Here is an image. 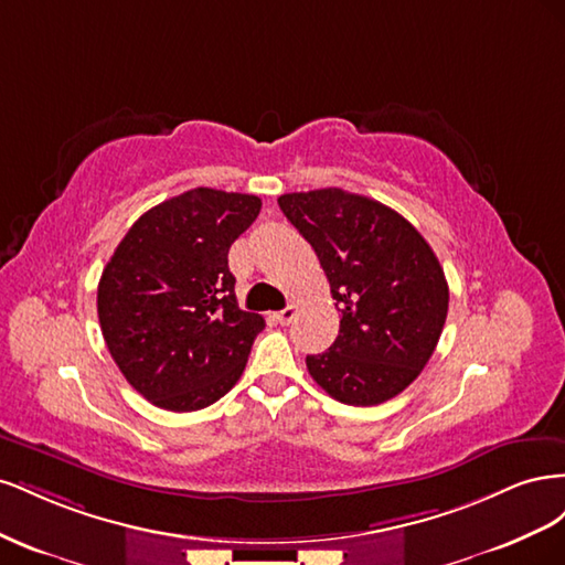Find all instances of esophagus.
Instances as JSON below:
<instances>
[{
  "mask_svg": "<svg viewBox=\"0 0 565 565\" xmlns=\"http://www.w3.org/2000/svg\"><path fill=\"white\" fill-rule=\"evenodd\" d=\"M295 318H297V306H287V309L273 313V320L280 322V324H289Z\"/></svg>",
  "mask_w": 565,
  "mask_h": 565,
  "instance_id": "obj_1",
  "label": "esophagus"
}]
</instances>
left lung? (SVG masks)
Wrapping results in <instances>:
<instances>
[{
	"label": "left lung",
	"instance_id": "1",
	"mask_svg": "<svg viewBox=\"0 0 565 565\" xmlns=\"http://www.w3.org/2000/svg\"><path fill=\"white\" fill-rule=\"evenodd\" d=\"M316 249L337 301L339 337L306 367L347 405H380L413 384L448 316V280L419 231L386 204L341 188L278 198Z\"/></svg>",
	"mask_w": 565,
	"mask_h": 565
}]
</instances>
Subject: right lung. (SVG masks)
Here are the masks:
<instances>
[{"label":"right lung","instance_id":"obj_1","mask_svg":"<svg viewBox=\"0 0 565 565\" xmlns=\"http://www.w3.org/2000/svg\"><path fill=\"white\" fill-rule=\"evenodd\" d=\"M259 210L256 195L193 188L139 216L106 264L100 332L152 405L193 413L241 380L266 322L237 306L228 249Z\"/></svg>","mask_w":565,"mask_h":565}]
</instances>
